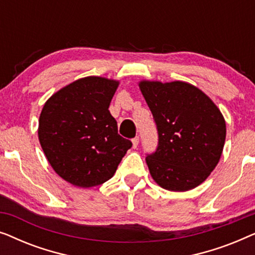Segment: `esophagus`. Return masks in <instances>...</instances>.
<instances>
[{"mask_svg":"<svg viewBox=\"0 0 255 255\" xmlns=\"http://www.w3.org/2000/svg\"><path fill=\"white\" fill-rule=\"evenodd\" d=\"M132 144H133V148H137V146L139 144V137H135L132 139Z\"/></svg>","mask_w":255,"mask_h":255,"instance_id":"esophagus-1","label":"esophagus"}]
</instances>
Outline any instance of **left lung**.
<instances>
[{
	"mask_svg": "<svg viewBox=\"0 0 255 255\" xmlns=\"http://www.w3.org/2000/svg\"><path fill=\"white\" fill-rule=\"evenodd\" d=\"M139 88L159 134L156 151L146 156L152 179L170 191L194 189L221 159L226 137L221 110L188 82L142 80Z\"/></svg>",
	"mask_w": 255,
	"mask_h": 255,
	"instance_id": "8db88e82",
	"label": "left lung"
}]
</instances>
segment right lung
I'll return each instance as SVG.
<instances>
[{"instance_id":"add662e5","label":"right lung","mask_w":255,"mask_h":255,"mask_svg":"<svg viewBox=\"0 0 255 255\" xmlns=\"http://www.w3.org/2000/svg\"><path fill=\"white\" fill-rule=\"evenodd\" d=\"M120 81L87 76L46 102L38 138L52 168L73 186L90 188L114 176L132 142L118 134L109 106Z\"/></svg>"}]
</instances>
